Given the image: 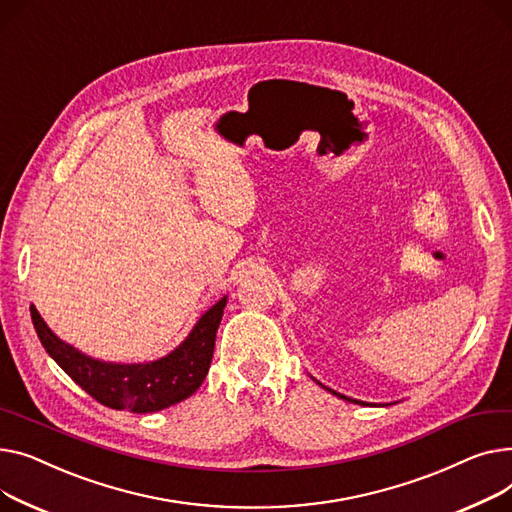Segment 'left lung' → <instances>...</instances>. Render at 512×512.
<instances>
[{
  "label": "left lung",
  "mask_w": 512,
  "mask_h": 512,
  "mask_svg": "<svg viewBox=\"0 0 512 512\" xmlns=\"http://www.w3.org/2000/svg\"><path fill=\"white\" fill-rule=\"evenodd\" d=\"M326 388V386H324ZM328 393H333V395H337V397H341V399H345V401H349V403H359V401H355V399H349V397H345V395H339V393H335V390H330V388H326Z\"/></svg>",
  "instance_id": "8db88e82"
}]
</instances>
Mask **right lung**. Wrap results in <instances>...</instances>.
I'll use <instances>...</instances> for the list:
<instances>
[{"instance_id":"obj_1","label":"right lung","mask_w":512,"mask_h":512,"mask_svg":"<svg viewBox=\"0 0 512 512\" xmlns=\"http://www.w3.org/2000/svg\"><path fill=\"white\" fill-rule=\"evenodd\" d=\"M225 304L227 295L200 316L182 345L148 364L99 362L55 337L35 306L30 316L45 351L90 397L111 409L153 413L192 397L204 382Z\"/></svg>"}]
</instances>
